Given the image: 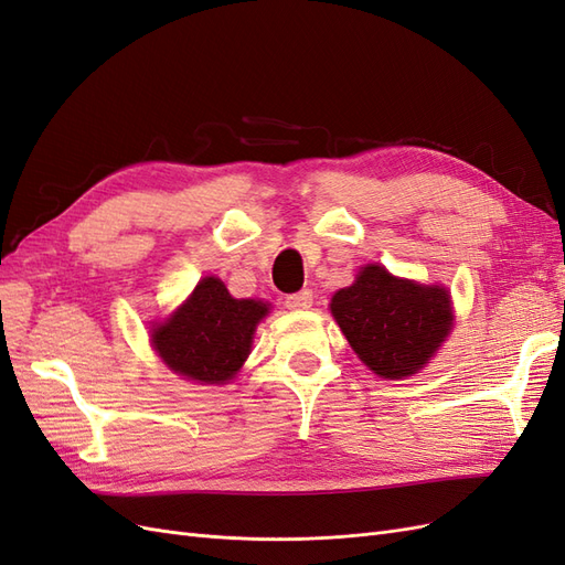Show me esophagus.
<instances>
[{
  "label": "esophagus",
  "mask_w": 565,
  "mask_h": 565,
  "mask_svg": "<svg viewBox=\"0 0 565 565\" xmlns=\"http://www.w3.org/2000/svg\"><path fill=\"white\" fill-rule=\"evenodd\" d=\"M311 303H313V292H311V289H301V292H295V295H287L285 297L287 309H297V311L311 309Z\"/></svg>",
  "instance_id": "obj_1"
}]
</instances>
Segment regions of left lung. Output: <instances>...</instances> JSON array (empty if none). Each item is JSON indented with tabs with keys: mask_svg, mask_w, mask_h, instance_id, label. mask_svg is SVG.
<instances>
[{
	"mask_svg": "<svg viewBox=\"0 0 565 565\" xmlns=\"http://www.w3.org/2000/svg\"><path fill=\"white\" fill-rule=\"evenodd\" d=\"M330 309L358 358L384 380L422 370L452 330L446 287L398 280L374 264L339 289Z\"/></svg>",
	"mask_w": 565,
	"mask_h": 565,
	"instance_id": "1",
	"label": "left lung"
}]
</instances>
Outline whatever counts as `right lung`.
Masks as SVG:
<instances>
[{
	"mask_svg": "<svg viewBox=\"0 0 565 565\" xmlns=\"http://www.w3.org/2000/svg\"><path fill=\"white\" fill-rule=\"evenodd\" d=\"M266 313L268 303L233 299L218 278H202L181 309L152 328V347L177 374L224 384L243 367L256 322Z\"/></svg>",
	"mask_w": 565,
	"mask_h": 565,
	"instance_id": "add662e5",
	"label": "right lung"
}]
</instances>
